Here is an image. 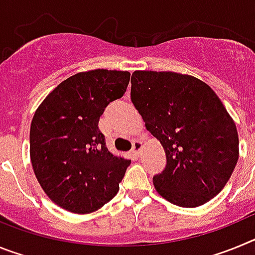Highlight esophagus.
Instances as JSON below:
<instances>
[{
	"label": "esophagus",
	"mask_w": 255,
	"mask_h": 255,
	"mask_svg": "<svg viewBox=\"0 0 255 255\" xmlns=\"http://www.w3.org/2000/svg\"><path fill=\"white\" fill-rule=\"evenodd\" d=\"M141 148H143V141L141 140L132 141V152L138 154V153H140Z\"/></svg>",
	"instance_id": "1"
}]
</instances>
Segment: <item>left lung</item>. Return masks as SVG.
<instances>
[{
    "mask_svg": "<svg viewBox=\"0 0 255 255\" xmlns=\"http://www.w3.org/2000/svg\"><path fill=\"white\" fill-rule=\"evenodd\" d=\"M130 100L166 153V167L153 177L157 193L184 208L215 198L239 159L235 121L215 91L186 74L136 70Z\"/></svg>",
    "mask_w": 255,
    "mask_h": 255,
    "instance_id": "left-lung-1",
    "label": "left lung"
}]
</instances>
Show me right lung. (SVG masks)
Instances as JSON below:
<instances>
[{
  "mask_svg": "<svg viewBox=\"0 0 255 255\" xmlns=\"http://www.w3.org/2000/svg\"><path fill=\"white\" fill-rule=\"evenodd\" d=\"M129 71L96 69L70 76L37 108L30 161L47 197L65 211H98L119 191L130 159L108 152L98 129L106 106L121 98Z\"/></svg>",
  "mask_w": 255,
  "mask_h": 255,
  "instance_id": "add662e5",
  "label": "right lung"
}]
</instances>
